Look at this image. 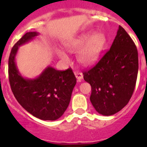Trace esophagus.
<instances>
[{"label": "esophagus", "instance_id": "34e87169", "mask_svg": "<svg viewBox=\"0 0 147 147\" xmlns=\"http://www.w3.org/2000/svg\"><path fill=\"white\" fill-rule=\"evenodd\" d=\"M74 73H75V76H76V78L78 79V81H81L82 79L83 75L82 72H80V71H75Z\"/></svg>", "mask_w": 147, "mask_h": 147}]
</instances>
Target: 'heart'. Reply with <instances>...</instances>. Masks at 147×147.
<instances>
[{
	"label": "heart",
	"mask_w": 147,
	"mask_h": 147,
	"mask_svg": "<svg viewBox=\"0 0 147 147\" xmlns=\"http://www.w3.org/2000/svg\"><path fill=\"white\" fill-rule=\"evenodd\" d=\"M107 42V37L102 32L92 33L89 31L78 36L77 37L67 41L64 44L65 49L69 52L77 53V59L84 65H92L98 62L103 49ZM60 59L68 62L69 57L65 52L57 51Z\"/></svg>",
	"instance_id": "1"
}]
</instances>
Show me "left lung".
I'll return each instance as SVG.
<instances>
[{
	"label": "left lung",
	"mask_w": 147,
	"mask_h": 147,
	"mask_svg": "<svg viewBox=\"0 0 147 147\" xmlns=\"http://www.w3.org/2000/svg\"><path fill=\"white\" fill-rule=\"evenodd\" d=\"M138 73V53L134 42L119 26L111 49L98 64L84 71V79L92 86L90 100L96 111L111 116L129 102Z\"/></svg>",
	"instance_id": "left-lung-1"
}]
</instances>
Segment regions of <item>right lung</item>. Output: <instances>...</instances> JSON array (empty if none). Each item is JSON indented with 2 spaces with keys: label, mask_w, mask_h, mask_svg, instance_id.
<instances>
[{
  "label": "right lung",
  "mask_w": 147,
  "mask_h": 147,
  "mask_svg": "<svg viewBox=\"0 0 147 147\" xmlns=\"http://www.w3.org/2000/svg\"><path fill=\"white\" fill-rule=\"evenodd\" d=\"M39 34L28 32L13 46L8 61L9 81L13 94L26 111L43 121H55L69 106L76 78L71 69L58 71L50 65L35 78H25L20 73L16 64L19 47Z\"/></svg>",
  "instance_id": "obj_1"
}]
</instances>
